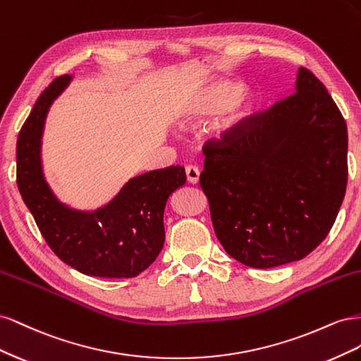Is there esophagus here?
I'll return each mask as SVG.
<instances>
[{"instance_id": "1", "label": "esophagus", "mask_w": 361, "mask_h": 361, "mask_svg": "<svg viewBox=\"0 0 361 361\" xmlns=\"http://www.w3.org/2000/svg\"><path fill=\"white\" fill-rule=\"evenodd\" d=\"M185 173H187V180L192 185H195L199 182L200 178V170L195 166H187L185 167Z\"/></svg>"}]
</instances>
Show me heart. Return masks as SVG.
Here are the masks:
<instances>
[{"label":"heart","mask_w":361,"mask_h":361,"mask_svg":"<svg viewBox=\"0 0 361 361\" xmlns=\"http://www.w3.org/2000/svg\"><path fill=\"white\" fill-rule=\"evenodd\" d=\"M257 108L255 93L243 90L236 81H215L195 87L185 94L174 110V120L182 128L197 126L220 114L211 134L218 143L236 138Z\"/></svg>","instance_id":"heart-1"}]
</instances>
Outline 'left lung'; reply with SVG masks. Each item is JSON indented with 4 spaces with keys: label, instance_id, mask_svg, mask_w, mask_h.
I'll list each match as a JSON object with an SVG mask.
<instances>
[{
    "label": "left lung",
    "instance_id": "1",
    "mask_svg": "<svg viewBox=\"0 0 361 361\" xmlns=\"http://www.w3.org/2000/svg\"><path fill=\"white\" fill-rule=\"evenodd\" d=\"M203 154L214 231L238 262L265 269L301 260L330 233L346 191L348 130L309 69L300 68L297 92Z\"/></svg>",
    "mask_w": 361,
    "mask_h": 361
}]
</instances>
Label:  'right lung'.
Returning <instances> with one entry per match:
<instances>
[{
    "label": "right lung",
    "mask_w": 361,
    "mask_h": 361,
    "mask_svg": "<svg viewBox=\"0 0 361 361\" xmlns=\"http://www.w3.org/2000/svg\"><path fill=\"white\" fill-rule=\"evenodd\" d=\"M71 81L54 80L32 106L16 143V182L42 236L64 264L85 276L137 277L162 250L164 207L187 180L180 166H170L130 179L117 197L94 212L60 203L43 178L40 138L52 101Z\"/></svg>",
    "instance_id": "right-lung-1"
}]
</instances>
